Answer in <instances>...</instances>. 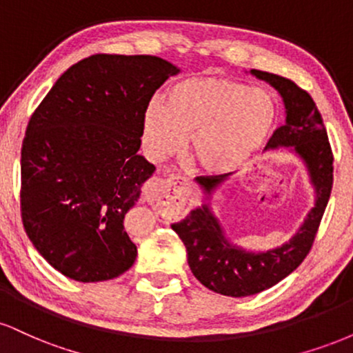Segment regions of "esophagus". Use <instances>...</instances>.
<instances>
[{"instance_id": "34e87169", "label": "esophagus", "mask_w": 353, "mask_h": 353, "mask_svg": "<svg viewBox=\"0 0 353 353\" xmlns=\"http://www.w3.org/2000/svg\"><path fill=\"white\" fill-rule=\"evenodd\" d=\"M144 196L148 201L164 199L171 205L172 214L179 216L185 208V199L189 196V188L181 177H169V179H157L152 184L151 190L145 189Z\"/></svg>"}]
</instances>
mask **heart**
<instances>
[{
  "instance_id": "1",
  "label": "heart",
  "mask_w": 353,
  "mask_h": 353,
  "mask_svg": "<svg viewBox=\"0 0 353 353\" xmlns=\"http://www.w3.org/2000/svg\"><path fill=\"white\" fill-rule=\"evenodd\" d=\"M277 123V103L269 91L236 79L194 76L169 88L165 104L144 111L143 141L156 159L181 151L209 176H229L247 168L262 151Z\"/></svg>"
}]
</instances>
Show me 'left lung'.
I'll return each mask as SVG.
<instances>
[{
    "label": "left lung",
    "mask_w": 353,
    "mask_h": 353,
    "mask_svg": "<svg viewBox=\"0 0 353 353\" xmlns=\"http://www.w3.org/2000/svg\"><path fill=\"white\" fill-rule=\"evenodd\" d=\"M250 74L277 89L285 106V124L274 132L265 149L285 148L301 157L314 188L315 204L297 232L282 245L269 250H247L229 241L210 208L212 194L228 181V176L196 177L204 192L202 205L171 228L184 242L194 277L212 292L229 297H247L270 289L302 264L314 244L334 182L329 137L309 92L294 81L272 72L250 70Z\"/></svg>",
    "instance_id": "obj_1"
}]
</instances>
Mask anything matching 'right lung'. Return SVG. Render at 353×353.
I'll return each mask as SVG.
<instances>
[{
    "instance_id": "1",
    "label": "right lung",
    "mask_w": 353,
    "mask_h": 353,
    "mask_svg": "<svg viewBox=\"0 0 353 353\" xmlns=\"http://www.w3.org/2000/svg\"><path fill=\"white\" fill-rule=\"evenodd\" d=\"M179 71L157 56H89L31 116L21 148L23 225L48 264L72 281H109L134 264L124 217L156 171L137 154L144 111Z\"/></svg>"
}]
</instances>
